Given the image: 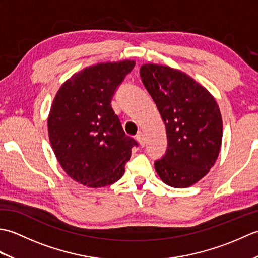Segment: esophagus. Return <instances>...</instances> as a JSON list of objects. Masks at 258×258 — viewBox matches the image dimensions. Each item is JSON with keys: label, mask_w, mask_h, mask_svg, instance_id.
<instances>
[{"label": "esophagus", "mask_w": 258, "mask_h": 258, "mask_svg": "<svg viewBox=\"0 0 258 258\" xmlns=\"http://www.w3.org/2000/svg\"><path fill=\"white\" fill-rule=\"evenodd\" d=\"M135 139L138 140V142H139L141 146H144V145H145V143H146V140H145V136H144V134L142 133V132H139L138 134H136Z\"/></svg>", "instance_id": "obj_1"}]
</instances>
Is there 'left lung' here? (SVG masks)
Listing matches in <instances>:
<instances>
[{
	"instance_id": "left-lung-1",
	"label": "left lung",
	"mask_w": 258,
	"mask_h": 258,
	"mask_svg": "<svg viewBox=\"0 0 258 258\" xmlns=\"http://www.w3.org/2000/svg\"><path fill=\"white\" fill-rule=\"evenodd\" d=\"M140 74L166 126L167 150L155 161L156 172L172 187H188L217 160L223 136L220 108L206 89L180 71L145 64Z\"/></svg>"
}]
</instances>
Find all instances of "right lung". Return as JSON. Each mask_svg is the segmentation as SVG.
<instances>
[{"label": "right lung", "mask_w": 258, "mask_h": 258, "mask_svg": "<svg viewBox=\"0 0 258 258\" xmlns=\"http://www.w3.org/2000/svg\"><path fill=\"white\" fill-rule=\"evenodd\" d=\"M133 61L97 64L59 87L48 115L50 142L70 177L90 187L123 176L138 142L125 134L111 102Z\"/></svg>", "instance_id": "right-lung-1"}]
</instances>
